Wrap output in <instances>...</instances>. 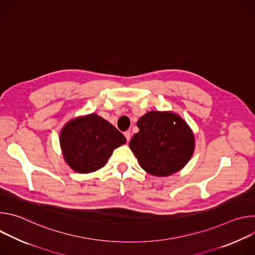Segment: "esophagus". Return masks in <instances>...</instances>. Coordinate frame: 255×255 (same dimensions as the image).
<instances>
[{
	"instance_id": "1",
	"label": "esophagus",
	"mask_w": 255,
	"mask_h": 255,
	"mask_svg": "<svg viewBox=\"0 0 255 255\" xmlns=\"http://www.w3.org/2000/svg\"><path fill=\"white\" fill-rule=\"evenodd\" d=\"M124 136L126 137V139H127V142H129V140H130V137H131V133H130L129 131H126V132H124Z\"/></svg>"
}]
</instances>
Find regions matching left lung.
I'll return each instance as SVG.
<instances>
[{"mask_svg":"<svg viewBox=\"0 0 255 255\" xmlns=\"http://www.w3.org/2000/svg\"><path fill=\"white\" fill-rule=\"evenodd\" d=\"M138 133L129 147L149 174L167 176L183 168L195 150V136L186 121L172 112L150 111L137 121Z\"/></svg>","mask_w":255,"mask_h":255,"instance_id":"obj_1","label":"left lung"}]
</instances>
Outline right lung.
I'll list each match as a JSON object with an SVG mask.
<instances>
[{"label":"right lung","mask_w":255,"mask_h":255,"mask_svg":"<svg viewBox=\"0 0 255 255\" xmlns=\"http://www.w3.org/2000/svg\"><path fill=\"white\" fill-rule=\"evenodd\" d=\"M59 141L65 162L77 172L89 173L102 168L126 138L112 124L93 113L66 123Z\"/></svg>","instance_id":"add662e5"}]
</instances>
